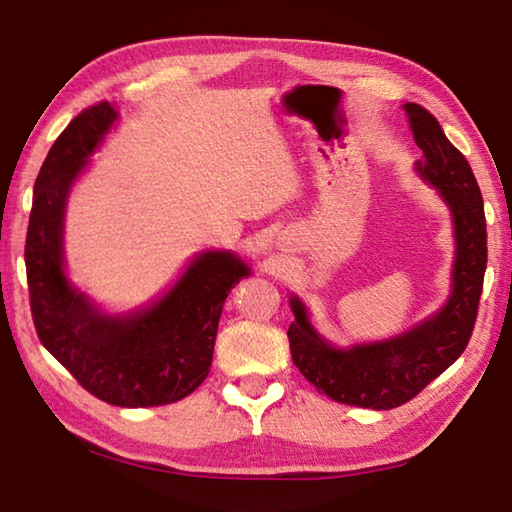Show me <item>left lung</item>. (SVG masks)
Listing matches in <instances>:
<instances>
[{"label": "left lung", "mask_w": 512, "mask_h": 512, "mask_svg": "<svg viewBox=\"0 0 512 512\" xmlns=\"http://www.w3.org/2000/svg\"><path fill=\"white\" fill-rule=\"evenodd\" d=\"M415 144L422 149L418 171L438 189L454 216V291L447 305L422 325L384 343L336 350L316 334L307 309L291 300L289 348L296 368L334 402L386 411L413 400L424 386L452 366L470 343L479 314L488 232L479 183L465 155L447 140L438 119L418 103H406Z\"/></svg>", "instance_id": "obj_1"}]
</instances>
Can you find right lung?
I'll return each mask as SVG.
<instances>
[{
  "instance_id": "right-lung-1",
  "label": "right lung",
  "mask_w": 512,
  "mask_h": 512,
  "mask_svg": "<svg viewBox=\"0 0 512 512\" xmlns=\"http://www.w3.org/2000/svg\"><path fill=\"white\" fill-rule=\"evenodd\" d=\"M117 119L108 101L79 112L51 146L33 187L27 262L38 339L101 402L162 406L194 393L212 366L223 302L248 275L230 253L196 257L167 296L128 318H108L63 273L69 187Z\"/></svg>"
}]
</instances>
